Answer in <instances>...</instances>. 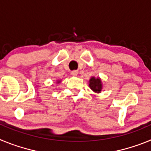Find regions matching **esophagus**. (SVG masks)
Listing matches in <instances>:
<instances>
[{"label": "esophagus", "mask_w": 151, "mask_h": 151, "mask_svg": "<svg viewBox=\"0 0 151 151\" xmlns=\"http://www.w3.org/2000/svg\"><path fill=\"white\" fill-rule=\"evenodd\" d=\"M71 74H72V76H76L77 75H78V71H76V70L72 71Z\"/></svg>", "instance_id": "1"}]
</instances>
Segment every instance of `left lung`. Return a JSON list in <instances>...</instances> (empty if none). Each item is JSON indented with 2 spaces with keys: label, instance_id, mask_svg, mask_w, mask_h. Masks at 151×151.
Segmentation results:
<instances>
[{
  "label": "left lung",
  "instance_id": "8db88e82",
  "mask_svg": "<svg viewBox=\"0 0 151 151\" xmlns=\"http://www.w3.org/2000/svg\"><path fill=\"white\" fill-rule=\"evenodd\" d=\"M89 86H90L91 89L92 91H94V92L99 93V92H101V89H102V85H101V79L99 78H95L94 77H92L89 80Z\"/></svg>",
  "mask_w": 151,
  "mask_h": 151
}]
</instances>
